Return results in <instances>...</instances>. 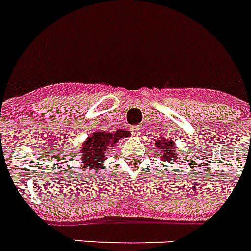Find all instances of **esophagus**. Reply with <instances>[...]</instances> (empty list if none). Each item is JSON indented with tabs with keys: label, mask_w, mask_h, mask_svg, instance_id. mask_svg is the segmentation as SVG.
<instances>
[{
	"label": "esophagus",
	"mask_w": 251,
	"mask_h": 251,
	"mask_svg": "<svg viewBox=\"0 0 251 251\" xmlns=\"http://www.w3.org/2000/svg\"><path fill=\"white\" fill-rule=\"evenodd\" d=\"M131 134L134 136H140V134H142V126H132Z\"/></svg>",
	"instance_id": "esophagus-1"
}]
</instances>
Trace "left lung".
Segmentation results:
<instances>
[{"mask_svg":"<svg viewBox=\"0 0 251 251\" xmlns=\"http://www.w3.org/2000/svg\"><path fill=\"white\" fill-rule=\"evenodd\" d=\"M155 147L161 149H166V151L163 153V159L168 162H176L177 161V154L175 153L174 143H170L166 139H161V140H155Z\"/></svg>","mask_w":251,"mask_h":251,"instance_id":"obj_1","label":"left lung"}]
</instances>
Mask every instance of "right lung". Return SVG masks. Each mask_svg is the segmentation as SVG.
Returning <instances> with one entry per match:
<instances>
[{
    "label": "right lung",
    "instance_id": "obj_1",
    "mask_svg": "<svg viewBox=\"0 0 251 251\" xmlns=\"http://www.w3.org/2000/svg\"><path fill=\"white\" fill-rule=\"evenodd\" d=\"M130 132L125 130H117L115 134L106 131H97L90 135L81 147V162L85 168H100L104 161V153L109 147H113L121 138L129 136Z\"/></svg>",
    "mask_w": 251,
    "mask_h": 251
}]
</instances>
